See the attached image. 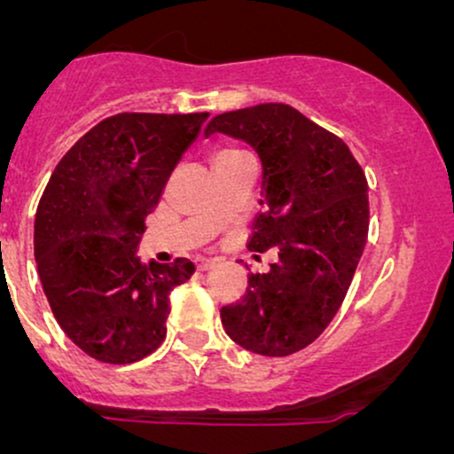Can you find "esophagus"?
Instances as JSON below:
<instances>
[{
  "label": "esophagus",
  "instance_id": "obj_1",
  "mask_svg": "<svg viewBox=\"0 0 454 454\" xmlns=\"http://www.w3.org/2000/svg\"><path fill=\"white\" fill-rule=\"evenodd\" d=\"M215 264H217L215 258H198V260H196L198 270H209V269L215 267Z\"/></svg>",
  "mask_w": 454,
  "mask_h": 454
}]
</instances>
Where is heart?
Masks as SVG:
<instances>
[{
  "label": "heart",
  "mask_w": 454,
  "mask_h": 454,
  "mask_svg": "<svg viewBox=\"0 0 454 454\" xmlns=\"http://www.w3.org/2000/svg\"><path fill=\"white\" fill-rule=\"evenodd\" d=\"M232 153H241V151H237V149H223V151H220V155H217V158H223V155H232Z\"/></svg>",
  "instance_id": "obj_1"
}]
</instances>
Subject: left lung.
<instances>
[{
  "label": "left lung",
  "instance_id": "1",
  "mask_svg": "<svg viewBox=\"0 0 454 454\" xmlns=\"http://www.w3.org/2000/svg\"><path fill=\"white\" fill-rule=\"evenodd\" d=\"M245 140L262 164L256 232L247 247L278 249L267 273L222 307L234 343L262 356L303 350L346 299L369 231L367 179L340 137L288 104H258L213 117L205 134Z\"/></svg>",
  "mask_w": 454,
  "mask_h": 454
}]
</instances>
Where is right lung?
<instances>
[{
    "label": "right lung",
    "instance_id": "obj_1",
    "mask_svg": "<svg viewBox=\"0 0 454 454\" xmlns=\"http://www.w3.org/2000/svg\"><path fill=\"white\" fill-rule=\"evenodd\" d=\"M209 113H121L78 138L51 175L34 223V256L55 320L102 363L145 358L166 337L173 288L190 258L145 264V217Z\"/></svg>",
    "mask_w": 454,
    "mask_h": 454
}]
</instances>
